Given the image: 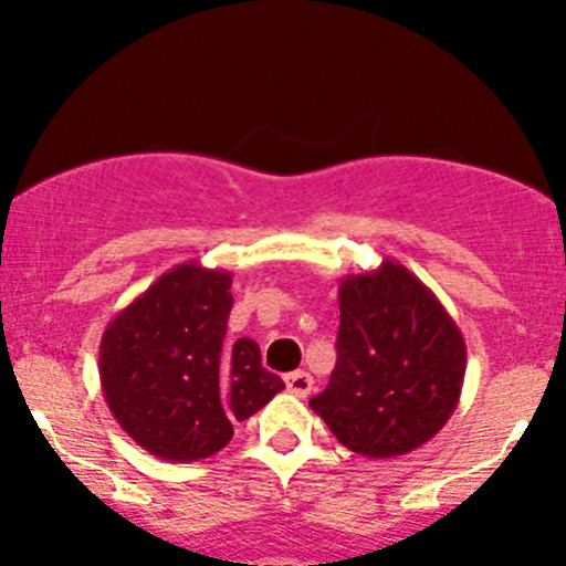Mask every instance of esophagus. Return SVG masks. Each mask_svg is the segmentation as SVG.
<instances>
[{"instance_id": "34e87169", "label": "esophagus", "mask_w": 566, "mask_h": 566, "mask_svg": "<svg viewBox=\"0 0 566 566\" xmlns=\"http://www.w3.org/2000/svg\"><path fill=\"white\" fill-rule=\"evenodd\" d=\"M284 384H287V391L295 394V397H310L312 389H315V380H312L310 373H290L287 378H284Z\"/></svg>"}]
</instances>
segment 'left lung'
<instances>
[{
  "label": "left lung",
  "mask_w": 566,
  "mask_h": 566,
  "mask_svg": "<svg viewBox=\"0 0 566 566\" xmlns=\"http://www.w3.org/2000/svg\"><path fill=\"white\" fill-rule=\"evenodd\" d=\"M462 380V331L419 276L384 260L342 279L336 367L310 399L342 447L373 460L413 452L452 419Z\"/></svg>",
  "instance_id": "1"
}]
</instances>
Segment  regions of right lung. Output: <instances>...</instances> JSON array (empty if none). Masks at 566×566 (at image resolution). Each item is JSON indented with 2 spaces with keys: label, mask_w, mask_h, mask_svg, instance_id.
<instances>
[{
  "label": "right lung",
  "mask_w": 566,
  "mask_h": 566,
  "mask_svg": "<svg viewBox=\"0 0 566 566\" xmlns=\"http://www.w3.org/2000/svg\"><path fill=\"white\" fill-rule=\"evenodd\" d=\"M232 273L180 262L101 336V389L117 424L156 458L193 462L221 452L232 424L284 389L254 339L227 342Z\"/></svg>",
  "instance_id": "obj_1"
}]
</instances>
